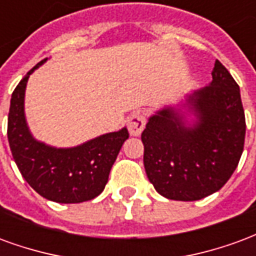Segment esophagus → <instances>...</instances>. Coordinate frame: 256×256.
Returning a JSON list of instances; mask_svg holds the SVG:
<instances>
[{
  "label": "esophagus",
  "mask_w": 256,
  "mask_h": 256,
  "mask_svg": "<svg viewBox=\"0 0 256 256\" xmlns=\"http://www.w3.org/2000/svg\"><path fill=\"white\" fill-rule=\"evenodd\" d=\"M145 123H146V120H145L144 115L141 112H134L133 115L128 118V133L132 134L133 137H138L140 134L142 133V130H144Z\"/></svg>",
  "instance_id": "1"
}]
</instances>
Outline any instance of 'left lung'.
<instances>
[{"label":"left lung","instance_id":"1","mask_svg":"<svg viewBox=\"0 0 256 256\" xmlns=\"http://www.w3.org/2000/svg\"><path fill=\"white\" fill-rule=\"evenodd\" d=\"M211 75L204 88L154 112L141 134L146 177L170 200L193 202L218 192L242 158L240 88L218 60Z\"/></svg>","mask_w":256,"mask_h":256}]
</instances>
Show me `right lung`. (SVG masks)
Wrapping results in <instances>:
<instances>
[{"label": "right lung", "instance_id": "add662e5", "mask_svg": "<svg viewBox=\"0 0 256 256\" xmlns=\"http://www.w3.org/2000/svg\"><path fill=\"white\" fill-rule=\"evenodd\" d=\"M46 60L44 58L30 70L12 93L8 115L9 146L23 178L42 198L56 203H82L104 190L128 132L122 128L68 148L36 140L26 119V88L31 74Z\"/></svg>", "mask_w": 256, "mask_h": 256}]
</instances>
